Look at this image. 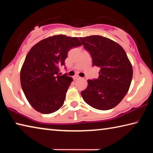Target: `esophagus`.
<instances>
[{
  "instance_id": "esophagus-1",
  "label": "esophagus",
  "mask_w": 153,
  "mask_h": 153,
  "mask_svg": "<svg viewBox=\"0 0 153 153\" xmlns=\"http://www.w3.org/2000/svg\"><path fill=\"white\" fill-rule=\"evenodd\" d=\"M73 79H74V80L78 79H80V77H79V76H74V77H73Z\"/></svg>"
}]
</instances>
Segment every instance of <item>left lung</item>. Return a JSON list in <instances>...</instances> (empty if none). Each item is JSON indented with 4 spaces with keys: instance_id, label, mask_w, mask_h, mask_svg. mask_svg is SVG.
<instances>
[{
    "instance_id": "1",
    "label": "left lung",
    "mask_w": 153,
    "mask_h": 153,
    "mask_svg": "<svg viewBox=\"0 0 153 153\" xmlns=\"http://www.w3.org/2000/svg\"><path fill=\"white\" fill-rule=\"evenodd\" d=\"M84 48L90 53L92 65L100 68L97 79L88 80V87L81 92L85 102L98 110L116 107L130 86L133 69L121 46L101 36L79 38Z\"/></svg>"
}]
</instances>
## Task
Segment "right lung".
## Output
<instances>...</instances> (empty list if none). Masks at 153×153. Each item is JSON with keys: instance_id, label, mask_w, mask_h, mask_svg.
<instances>
[{"instance_id": "obj_1", "label": "right lung", "mask_w": 153, "mask_h": 153, "mask_svg": "<svg viewBox=\"0 0 153 153\" xmlns=\"http://www.w3.org/2000/svg\"><path fill=\"white\" fill-rule=\"evenodd\" d=\"M77 37L56 35L33 46L25 57L20 72V82L25 97L36 111L54 113L63 106L73 79L59 74L65 65L70 48L81 46Z\"/></svg>"}]
</instances>
